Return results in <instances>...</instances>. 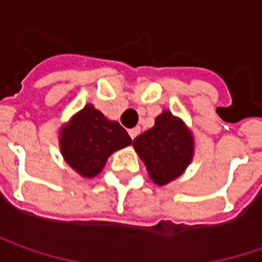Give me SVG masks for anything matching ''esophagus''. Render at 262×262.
Returning a JSON list of instances; mask_svg holds the SVG:
<instances>
[{
  "label": "esophagus",
  "instance_id": "esophagus-1",
  "mask_svg": "<svg viewBox=\"0 0 262 262\" xmlns=\"http://www.w3.org/2000/svg\"><path fill=\"white\" fill-rule=\"evenodd\" d=\"M139 133H141V127H133V129H130V130H129V135H130L132 139H135V138H136Z\"/></svg>",
  "mask_w": 262,
  "mask_h": 262
}]
</instances>
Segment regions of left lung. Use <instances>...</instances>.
<instances>
[{"mask_svg":"<svg viewBox=\"0 0 262 262\" xmlns=\"http://www.w3.org/2000/svg\"><path fill=\"white\" fill-rule=\"evenodd\" d=\"M133 146L157 185H166L179 177L192 157L191 133L169 111L156 118L154 127L136 136Z\"/></svg>","mask_w":262,"mask_h":262,"instance_id":"8db88e82","label":"left lung"}]
</instances>
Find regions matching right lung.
Returning <instances> with one entry per match:
<instances>
[{"label":"right lung","mask_w":262,"mask_h":262,"mask_svg":"<svg viewBox=\"0 0 262 262\" xmlns=\"http://www.w3.org/2000/svg\"><path fill=\"white\" fill-rule=\"evenodd\" d=\"M126 129L110 121L92 105L72 117L60 132V149L67 163L81 177H96L114 151L130 145Z\"/></svg>","instance_id":"1"}]
</instances>
